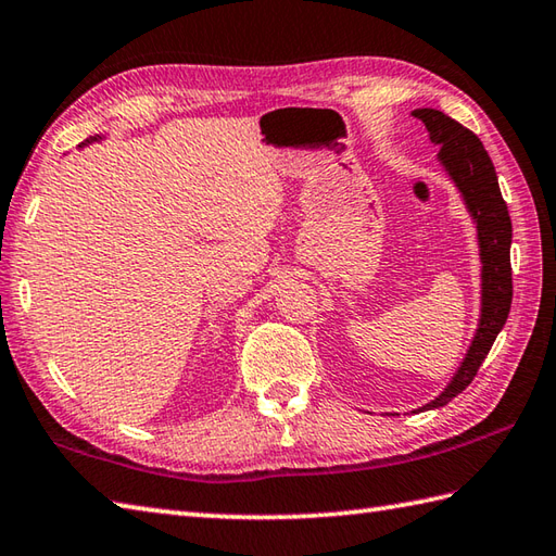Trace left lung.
Returning <instances> with one entry per match:
<instances>
[{
    "instance_id": "left-lung-1",
    "label": "left lung",
    "mask_w": 556,
    "mask_h": 556,
    "mask_svg": "<svg viewBox=\"0 0 556 556\" xmlns=\"http://www.w3.org/2000/svg\"><path fill=\"white\" fill-rule=\"evenodd\" d=\"M413 117L425 124L439 153L437 163L444 169L448 182L456 187L458 197L466 206L470 220L478 232L480 247V319L475 336L468 345L456 374H453L446 389L434 401L425 403L417 410H434L444 407L466 391L475 379L480 365L490 353L496 336L504 328L511 309L514 286H511V218H508L506 201L502 199L500 179H496L494 165L486 155L482 141L470 129L456 119L432 108L413 110Z\"/></svg>"
}]
</instances>
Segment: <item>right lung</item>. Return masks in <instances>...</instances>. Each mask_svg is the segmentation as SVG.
Returning a JSON list of instances; mask_svg holds the SVG:
<instances>
[{
    "label": "right lung",
    "mask_w": 556,
    "mask_h": 556,
    "mask_svg": "<svg viewBox=\"0 0 556 556\" xmlns=\"http://www.w3.org/2000/svg\"><path fill=\"white\" fill-rule=\"evenodd\" d=\"M103 139H105L103 134H96V136H90V139H86L81 146H78V149H86V146H90L93 141H103Z\"/></svg>",
    "instance_id": "right-lung-1"
}]
</instances>
